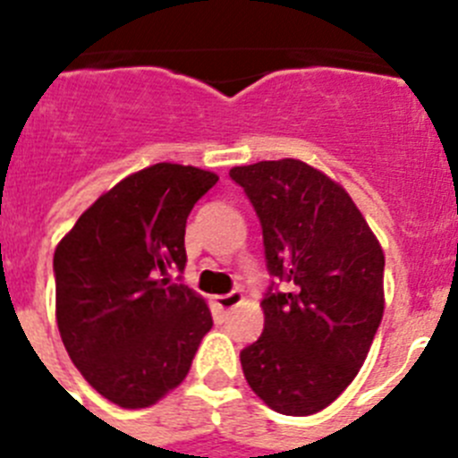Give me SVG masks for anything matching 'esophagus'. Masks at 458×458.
<instances>
[{
    "label": "esophagus",
    "mask_w": 458,
    "mask_h": 458,
    "mask_svg": "<svg viewBox=\"0 0 458 458\" xmlns=\"http://www.w3.org/2000/svg\"><path fill=\"white\" fill-rule=\"evenodd\" d=\"M241 302H242L241 291H232V293H226V295H216V305H217V310H222V311L233 310V307L241 305Z\"/></svg>",
    "instance_id": "34e87169"
}]
</instances>
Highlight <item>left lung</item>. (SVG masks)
I'll list each match as a JSON object with an SVG mask.
<instances>
[{
	"label": "left lung",
	"instance_id": "1",
	"mask_svg": "<svg viewBox=\"0 0 458 458\" xmlns=\"http://www.w3.org/2000/svg\"><path fill=\"white\" fill-rule=\"evenodd\" d=\"M257 210L266 266L264 333L241 351L242 374L266 406L314 415L365 362L383 318L386 257L349 192L302 160L229 172Z\"/></svg>",
	"mask_w": 458,
	"mask_h": 458
}]
</instances>
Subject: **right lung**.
Here are the masks:
<instances>
[{
	"mask_svg": "<svg viewBox=\"0 0 458 458\" xmlns=\"http://www.w3.org/2000/svg\"><path fill=\"white\" fill-rule=\"evenodd\" d=\"M217 183L199 167L157 163L84 210L55 250L56 326L89 386L147 408L188 376L213 326L208 305L169 270L185 268V222Z\"/></svg>",
	"mask_w": 458,
	"mask_h": 458,
	"instance_id": "1",
	"label": "right lung"
}]
</instances>
